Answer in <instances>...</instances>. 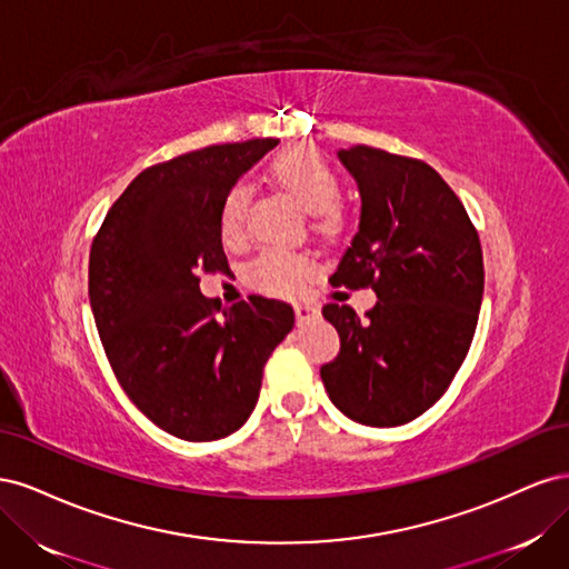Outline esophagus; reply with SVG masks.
<instances>
[{
  "mask_svg": "<svg viewBox=\"0 0 569 569\" xmlns=\"http://www.w3.org/2000/svg\"><path fill=\"white\" fill-rule=\"evenodd\" d=\"M295 313H297V322L303 325V322L318 320L320 318V308L313 306V303H297L295 306Z\"/></svg>",
  "mask_w": 569,
  "mask_h": 569,
  "instance_id": "34e87169",
  "label": "esophagus"
}]
</instances>
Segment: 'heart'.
I'll list each match as a JSON object with an SVG mask.
<instances>
[{
  "label": "heart",
  "instance_id": "heart-1",
  "mask_svg": "<svg viewBox=\"0 0 569 569\" xmlns=\"http://www.w3.org/2000/svg\"><path fill=\"white\" fill-rule=\"evenodd\" d=\"M270 180L282 192L295 199L303 211L311 213L318 230H330L337 226L339 211L337 199L341 194V180L337 170L327 163L311 147H289L280 151L268 166ZM249 189L234 184L222 197L218 211V232L226 244H237L244 234ZM308 274V263L301 256L268 249L256 258L249 268V280L274 297H291L301 289Z\"/></svg>",
  "mask_w": 569,
  "mask_h": 569
}]
</instances>
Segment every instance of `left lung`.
Here are the masks:
<instances>
[{"label": "left lung", "instance_id": "obj_1", "mask_svg": "<svg viewBox=\"0 0 569 569\" xmlns=\"http://www.w3.org/2000/svg\"><path fill=\"white\" fill-rule=\"evenodd\" d=\"M337 157L356 180L360 222L330 282L372 287L377 303L366 318L343 303L322 308L341 349L320 377L353 422L406 425L441 399L468 356L485 295L479 237L425 161L366 144Z\"/></svg>", "mask_w": 569, "mask_h": 569}]
</instances>
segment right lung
I'll return each mask as SVG.
<instances>
[{
    "label": "right lung",
    "instance_id": "obj_1",
    "mask_svg": "<svg viewBox=\"0 0 569 569\" xmlns=\"http://www.w3.org/2000/svg\"><path fill=\"white\" fill-rule=\"evenodd\" d=\"M278 144L203 147L142 170L92 242L90 306L109 363L130 401L184 441H216L249 420L266 360L295 327L287 301L213 308L199 289V272L228 270L222 197Z\"/></svg>",
    "mask_w": 569,
    "mask_h": 569
}]
</instances>
